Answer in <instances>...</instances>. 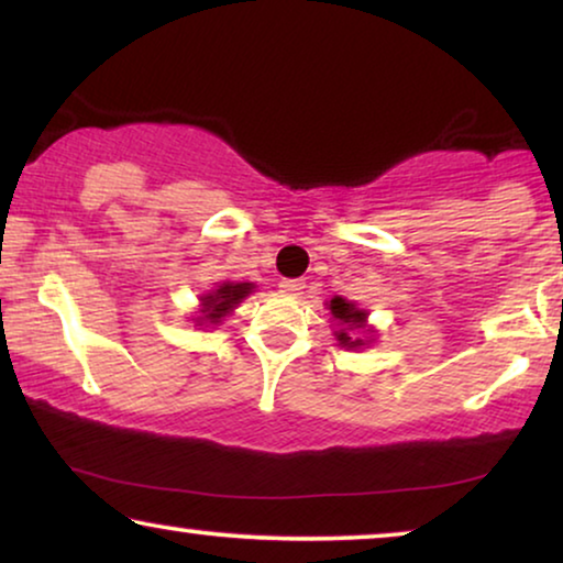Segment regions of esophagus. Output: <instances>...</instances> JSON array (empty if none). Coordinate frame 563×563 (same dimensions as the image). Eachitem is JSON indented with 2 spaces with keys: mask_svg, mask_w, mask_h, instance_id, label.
Wrapping results in <instances>:
<instances>
[{
  "mask_svg": "<svg viewBox=\"0 0 563 563\" xmlns=\"http://www.w3.org/2000/svg\"><path fill=\"white\" fill-rule=\"evenodd\" d=\"M302 289H305V282H302V279H282V282H279V291H282V295L297 297V295H302Z\"/></svg>",
  "mask_w": 563,
  "mask_h": 563,
  "instance_id": "1",
  "label": "esophagus"
}]
</instances>
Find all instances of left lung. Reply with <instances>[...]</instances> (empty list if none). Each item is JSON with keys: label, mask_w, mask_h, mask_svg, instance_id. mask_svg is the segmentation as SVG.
<instances>
[{"label": "left lung", "mask_w": 563, "mask_h": 563, "mask_svg": "<svg viewBox=\"0 0 563 563\" xmlns=\"http://www.w3.org/2000/svg\"><path fill=\"white\" fill-rule=\"evenodd\" d=\"M328 310L338 322V330H335L338 343L345 345V349H361V345H366L364 338L353 335V330L366 328V318H368L366 310H358L356 305L349 302V299H343V297L330 299ZM368 333H372V330H368Z\"/></svg>", "instance_id": "obj_1"}]
</instances>
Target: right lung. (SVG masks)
I'll return each instance as SVG.
<instances>
[{"mask_svg":"<svg viewBox=\"0 0 563 563\" xmlns=\"http://www.w3.org/2000/svg\"><path fill=\"white\" fill-rule=\"evenodd\" d=\"M256 289L251 282H225L218 289L207 291L205 297H199V314L195 318L197 325H218V322L235 310L251 291Z\"/></svg>","mask_w":563,"mask_h":563,"instance_id":"add662e5","label":"right lung"}]
</instances>
